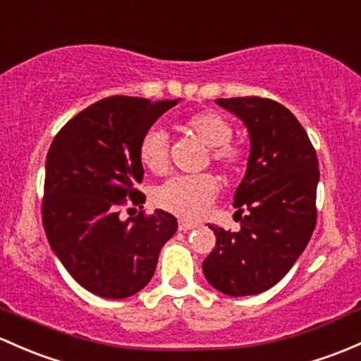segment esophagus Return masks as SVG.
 I'll use <instances>...</instances> for the list:
<instances>
[{
    "label": "esophagus",
    "mask_w": 361,
    "mask_h": 361,
    "mask_svg": "<svg viewBox=\"0 0 361 361\" xmlns=\"http://www.w3.org/2000/svg\"><path fill=\"white\" fill-rule=\"evenodd\" d=\"M195 223H188L185 221V219H180V223H178V228H180V231H188V230H193L195 228Z\"/></svg>",
    "instance_id": "34e87169"
}]
</instances>
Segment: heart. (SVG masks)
Instances as JSON below:
<instances>
[{
    "instance_id": "b5f03b06",
    "label": "heart",
    "mask_w": 361,
    "mask_h": 361,
    "mask_svg": "<svg viewBox=\"0 0 361 361\" xmlns=\"http://www.w3.org/2000/svg\"><path fill=\"white\" fill-rule=\"evenodd\" d=\"M181 130L190 133L199 142L211 149V159L226 173H237L244 168L247 152L244 147L231 143L233 128L221 114L204 111L193 114L183 123ZM142 164L152 173H162L168 168V136L162 130H150L140 143ZM218 195V183L211 174L176 176L166 181L155 200L161 207L187 219H197L209 209Z\"/></svg>"
}]
</instances>
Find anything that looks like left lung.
Returning <instances> with one entry per match:
<instances>
[{
	"instance_id": "1",
	"label": "left lung",
	"mask_w": 361,
	"mask_h": 361,
	"mask_svg": "<svg viewBox=\"0 0 361 361\" xmlns=\"http://www.w3.org/2000/svg\"><path fill=\"white\" fill-rule=\"evenodd\" d=\"M216 104L249 131L247 169L233 195L237 212L245 216L238 231L209 225L216 247L202 271L226 295L261 294L294 267L317 225V152L294 114L279 102L242 97Z\"/></svg>"
}]
</instances>
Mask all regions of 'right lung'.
Masks as SVG:
<instances>
[{
    "mask_svg": "<svg viewBox=\"0 0 361 361\" xmlns=\"http://www.w3.org/2000/svg\"><path fill=\"white\" fill-rule=\"evenodd\" d=\"M178 102L104 98L72 117L48 150L41 209L48 242L72 279L100 298L142 290L178 230L176 218L162 209L119 216L126 199L145 204L135 188L143 180L140 143Z\"/></svg>",
    "mask_w": 361,
    "mask_h": 361,
    "instance_id": "obj_1",
    "label": "right lung"
}]
</instances>
